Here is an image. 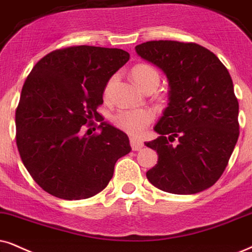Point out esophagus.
<instances>
[{"label": "esophagus", "instance_id": "obj_1", "mask_svg": "<svg viewBox=\"0 0 252 252\" xmlns=\"http://www.w3.org/2000/svg\"><path fill=\"white\" fill-rule=\"evenodd\" d=\"M130 145H131V149L133 151H138V150H141L143 146H144L141 139L135 138V137H131V138H130Z\"/></svg>", "mask_w": 252, "mask_h": 252}]
</instances>
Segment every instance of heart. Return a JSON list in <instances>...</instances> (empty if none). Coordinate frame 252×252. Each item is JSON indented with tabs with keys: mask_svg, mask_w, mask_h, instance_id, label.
<instances>
[{
	"mask_svg": "<svg viewBox=\"0 0 252 252\" xmlns=\"http://www.w3.org/2000/svg\"><path fill=\"white\" fill-rule=\"evenodd\" d=\"M133 81L141 87L143 91L145 88L157 87L160 80V76L157 69L149 63H138L131 71ZM116 80V75L111 76L104 88V94H109L114 82ZM154 120V113L146 108L139 109H121L113 116L114 126L129 133V135H138Z\"/></svg>",
	"mask_w": 252,
	"mask_h": 252,
	"instance_id": "obj_1",
	"label": "heart"
}]
</instances>
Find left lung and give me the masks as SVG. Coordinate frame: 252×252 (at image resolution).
<instances>
[{"label": "left lung", "mask_w": 252, "mask_h": 252, "mask_svg": "<svg viewBox=\"0 0 252 252\" xmlns=\"http://www.w3.org/2000/svg\"><path fill=\"white\" fill-rule=\"evenodd\" d=\"M136 52L167 76L168 103L145 145L158 161L146 172L157 189L195 194L213 186L227 167L240 135L231 76L214 53L195 43L152 40Z\"/></svg>", "instance_id": "1"}]
</instances>
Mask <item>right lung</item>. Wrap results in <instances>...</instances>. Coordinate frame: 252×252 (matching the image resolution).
<instances>
[{
	"instance_id": "1",
	"label": "right lung",
	"mask_w": 252,
	"mask_h": 252,
	"mask_svg": "<svg viewBox=\"0 0 252 252\" xmlns=\"http://www.w3.org/2000/svg\"><path fill=\"white\" fill-rule=\"evenodd\" d=\"M129 58L121 49L69 46L50 52L28 75L16 109V143L30 176L51 195L94 196L113 178L117 159L131 151L128 136L96 111L107 82ZM93 118L100 132L82 135Z\"/></svg>"
}]
</instances>
